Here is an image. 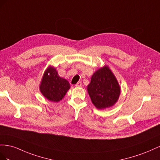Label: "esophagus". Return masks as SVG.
Segmentation results:
<instances>
[{
    "label": "esophagus",
    "instance_id": "34e87169",
    "mask_svg": "<svg viewBox=\"0 0 160 160\" xmlns=\"http://www.w3.org/2000/svg\"><path fill=\"white\" fill-rule=\"evenodd\" d=\"M76 87H81V86H82V82H78L76 84Z\"/></svg>",
    "mask_w": 160,
    "mask_h": 160
}]
</instances>
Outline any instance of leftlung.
<instances>
[{"mask_svg": "<svg viewBox=\"0 0 160 160\" xmlns=\"http://www.w3.org/2000/svg\"><path fill=\"white\" fill-rule=\"evenodd\" d=\"M87 90L92 102L98 109L113 106L117 102L121 93L120 86L116 77L107 66L94 73Z\"/></svg>", "mask_w": 160, "mask_h": 160, "instance_id": "1", "label": "left lung"}]
</instances>
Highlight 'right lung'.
I'll use <instances>...</instances> for the list:
<instances>
[{
	"instance_id": "1",
	"label": "right lung",
	"mask_w": 160,
	"mask_h": 160,
	"mask_svg": "<svg viewBox=\"0 0 160 160\" xmlns=\"http://www.w3.org/2000/svg\"><path fill=\"white\" fill-rule=\"evenodd\" d=\"M70 88L68 81L59 76L55 68L49 66L45 71L39 86L41 92L52 102H59Z\"/></svg>"
}]
</instances>
